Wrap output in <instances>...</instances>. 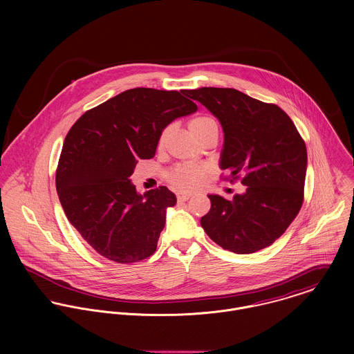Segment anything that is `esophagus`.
I'll use <instances>...</instances> for the list:
<instances>
[{
  "label": "esophagus",
  "instance_id": "34e87169",
  "mask_svg": "<svg viewBox=\"0 0 354 354\" xmlns=\"http://www.w3.org/2000/svg\"><path fill=\"white\" fill-rule=\"evenodd\" d=\"M189 198H191V195H189V194H178V195H177V202H187Z\"/></svg>",
  "mask_w": 354,
  "mask_h": 354
}]
</instances>
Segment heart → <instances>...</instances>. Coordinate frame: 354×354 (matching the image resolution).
<instances>
[{"label": "heart", "mask_w": 354, "mask_h": 354, "mask_svg": "<svg viewBox=\"0 0 354 354\" xmlns=\"http://www.w3.org/2000/svg\"><path fill=\"white\" fill-rule=\"evenodd\" d=\"M216 125L214 118L208 115H198L188 122L191 132L199 139L203 133ZM171 132V125L165 127L158 136V147L162 149ZM211 169L204 163H181L176 165L166 173V181L169 185L178 192H192L202 187L205 178L209 176Z\"/></svg>", "instance_id": "obj_1"}]
</instances>
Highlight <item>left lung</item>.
<instances>
[{"mask_svg":"<svg viewBox=\"0 0 354 354\" xmlns=\"http://www.w3.org/2000/svg\"><path fill=\"white\" fill-rule=\"evenodd\" d=\"M221 122L225 145L221 167L230 183L241 180L244 195L227 201L208 195L201 223L207 236L230 252L270 247L289 227L304 202L306 147L290 117L277 104L257 101L234 88L187 91Z\"/></svg>","mask_w":354,"mask_h":354,"instance_id":"left-lung-1","label":"left lung"}]
</instances>
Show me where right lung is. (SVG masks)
<instances>
[{"mask_svg":"<svg viewBox=\"0 0 354 354\" xmlns=\"http://www.w3.org/2000/svg\"><path fill=\"white\" fill-rule=\"evenodd\" d=\"M178 91L127 90L87 110L69 129L55 170L64 212L83 240L107 260L150 257L176 196L166 187L136 192L129 177L153 158L160 131L195 113Z\"/></svg>","mask_w":354,"mask_h":354,"instance_id":"obj_1","label":"right lung"}]
</instances>
